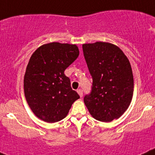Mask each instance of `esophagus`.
<instances>
[{
	"instance_id": "1",
	"label": "esophagus",
	"mask_w": 155,
	"mask_h": 155,
	"mask_svg": "<svg viewBox=\"0 0 155 155\" xmlns=\"http://www.w3.org/2000/svg\"><path fill=\"white\" fill-rule=\"evenodd\" d=\"M77 93H78V94L79 95V97H83V90H77Z\"/></svg>"
}]
</instances>
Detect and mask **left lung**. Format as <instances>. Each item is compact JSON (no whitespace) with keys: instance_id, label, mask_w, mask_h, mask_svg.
<instances>
[{"instance_id":"obj_1","label":"left lung","mask_w":155,"mask_h":155,"mask_svg":"<svg viewBox=\"0 0 155 155\" xmlns=\"http://www.w3.org/2000/svg\"><path fill=\"white\" fill-rule=\"evenodd\" d=\"M93 78L91 93L84 97L92 117L102 122L118 119L127 110L134 93V77L127 57L118 46L97 41L83 45Z\"/></svg>"}]
</instances>
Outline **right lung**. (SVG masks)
I'll return each instance as SVG.
<instances>
[{
  "label": "right lung",
  "mask_w": 155,
  "mask_h": 155,
  "mask_svg": "<svg viewBox=\"0 0 155 155\" xmlns=\"http://www.w3.org/2000/svg\"><path fill=\"white\" fill-rule=\"evenodd\" d=\"M79 54L76 45L51 42L41 45L31 56L24 91L31 110L41 120L55 123L64 119L79 98L64 74Z\"/></svg>",
  "instance_id": "right-lung-1"
}]
</instances>
